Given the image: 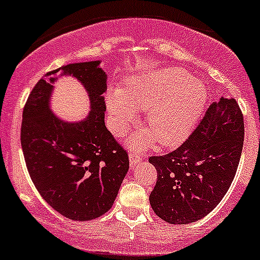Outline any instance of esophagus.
Here are the masks:
<instances>
[{
  "mask_svg": "<svg viewBox=\"0 0 260 260\" xmlns=\"http://www.w3.org/2000/svg\"><path fill=\"white\" fill-rule=\"evenodd\" d=\"M144 159H145V156L142 154H140V152L129 151V163H131V167H135L136 164H140Z\"/></svg>",
  "mask_w": 260,
  "mask_h": 260,
  "instance_id": "1",
  "label": "esophagus"
}]
</instances>
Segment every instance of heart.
Instances as JSON below:
<instances>
[{
  "label": "heart",
  "mask_w": 260,
  "mask_h": 260,
  "mask_svg": "<svg viewBox=\"0 0 260 260\" xmlns=\"http://www.w3.org/2000/svg\"><path fill=\"white\" fill-rule=\"evenodd\" d=\"M208 93L203 83L181 68H160L135 75L123 89L109 92L106 104L111 129L120 135L135 120V110H146L144 125L149 135L136 138L141 146L152 141L172 146L183 141L195 128Z\"/></svg>",
  "instance_id": "1"
}]
</instances>
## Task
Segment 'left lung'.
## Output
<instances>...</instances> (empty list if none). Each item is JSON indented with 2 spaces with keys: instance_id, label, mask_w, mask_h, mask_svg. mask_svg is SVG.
Returning <instances> with one entry per match:
<instances>
[{
  "instance_id": "left-lung-1",
  "label": "left lung",
  "mask_w": 260,
  "mask_h": 260,
  "mask_svg": "<svg viewBox=\"0 0 260 260\" xmlns=\"http://www.w3.org/2000/svg\"><path fill=\"white\" fill-rule=\"evenodd\" d=\"M244 116L234 99L208 108L192 135L174 151L150 156L157 181L150 204L159 218L187 224L209 214L229 191L244 146Z\"/></svg>"
}]
</instances>
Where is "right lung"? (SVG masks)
Instances as JSON below:
<instances>
[{"label":"right lung","mask_w":260,"mask_h":260,"mask_svg":"<svg viewBox=\"0 0 260 260\" xmlns=\"http://www.w3.org/2000/svg\"><path fill=\"white\" fill-rule=\"evenodd\" d=\"M60 71L78 79L89 93L91 111L83 121L64 122L50 111ZM105 91L100 61L75 62L47 73L24 106L20 140L29 176L46 203L72 220L105 214L129 168L127 151L105 127Z\"/></svg>","instance_id":"add662e5"}]
</instances>
